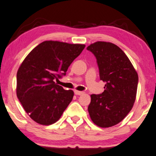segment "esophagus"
Listing matches in <instances>:
<instances>
[{
    "label": "esophagus",
    "instance_id": "1",
    "mask_svg": "<svg viewBox=\"0 0 156 156\" xmlns=\"http://www.w3.org/2000/svg\"><path fill=\"white\" fill-rule=\"evenodd\" d=\"M74 92H75V94H76V95H82V94H84L83 91H77V90H76V91H75Z\"/></svg>",
    "mask_w": 156,
    "mask_h": 156
}]
</instances>
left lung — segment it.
Segmentation results:
<instances>
[{
    "label": "left lung",
    "instance_id": "obj_1",
    "mask_svg": "<svg viewBox=\"0 0 156 156\" xmlns=\"http://www.w3.org/2000/svg\"><path fill=\"white\" fill-rule=\"evenodd\" d=\"M97 59L100 80L105 83L100 94H91L88 107L94 124L108 128L128 115L136 99L138 75L124 52L110 42L97 41L87 47Z\"/></svg>",
    "mask_w": 156,
    "mask_h": 156
}]
</instances>
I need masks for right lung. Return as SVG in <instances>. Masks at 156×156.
I'll return each mask as SVG.
<instances>
[{
  "instance_id": "right-lung-1",
  "label": "right lung",
  "mask_w": 156,
  "mask_h": 156,
  "mask_svg": "<svg viewBox=\"0 0 156 156\" xmlns=\"http://www.w3.org/2000/svg\"><path fill=\"white\" fill-rule=\"evenodd\" d=\"M85 46L46 41L22 62L16 74V96L36 123L45 126L56 123L71 102L73 91L65 90L54 79L66 75L70 64Z\"/></svg>"
}]
</instances>
